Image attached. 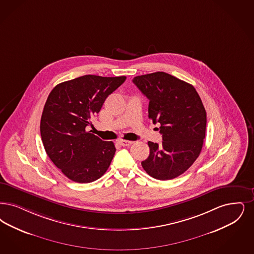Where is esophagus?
<instances>
[{
	"label": "esophagus",
	"instance_id": "obj_1",
	"mask_svg": "<svg viewBox=\"0 0 254 254\" xmlns=\"http://www.w3.org/2000/svg\"><path fill=\"white\" fill-rule=\"evenodd\" d=\"M119 143L122 145V146H129V145H131L133 142H130V141H125V140H121Z\"/></svg>",
	"mask_w": 254,
	"mask_h": 254
}]
</instances>
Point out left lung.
<instances>
[{
  "label": "left lung",
  "mask_w": 254,
  "mask_h": 254,
  "mask_svg": "<svg viewBox=\"0 0 254 254\" xmlns=\"http://www.w3.org/2000/svg\"><path fill=\"white\" fill-rule=\"evenodd\" d=\"M133 83L148 100V117L160 123L163 142H148L149 156L142 162L149 176L172 180L185 172L202 149L206 111L193 86L169 73L157 71L139 75Z\"/></svg>",
  "instance_id": "1"
}]
</instances>
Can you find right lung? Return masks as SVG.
<instances>
[{"instance_id":"right-lung-1","label":"right lung","mask_w":254,"mask_h":254,"mask_svg":"<svg viewBox=\"0 0 254 254\" xmlns=\"http://www.w3.org/2000/svg\"><path fill=\"white\" fill-rule=\"evenodd\" d=\"M126 78L88 74L62 82L50 92L41 115V140L50 160L72 182L92 183L110 167L114 143L86 127H92L91 117Z\"/></svg>"}]
</instances>
